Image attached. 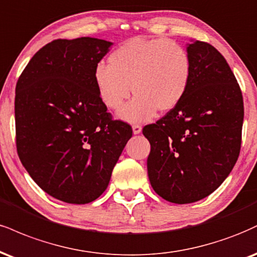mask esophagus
Here are the masks:
<instances>
[{
	"instance_id": "esophagus-1",
	"label": "esophagus",
	"mask_w": 257,
	"mask_h": 257,
	"mask_svg": "<svg viewBox=\"0 0 257 257\" xmlns=\"http://www.w3.org/2000/svg\"><path fill=\"white\" fill-rule=\"evenodd\" d=\"M141 131H142L141 125H139V124H134V125H133V133H134V134H135V135L140 134V133H141Z\"/></svg>"
}]
</instances>
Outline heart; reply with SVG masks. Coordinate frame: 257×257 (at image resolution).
<instances>
[{
    "mask_svg": "<svg viewBox=\"0 0 257 257\" xmlns=\"http://www.w3.org/2000/svg\"><path fill=\"white\" fill-rule=\"evenodd\" d=\"M109 66L98 63L93 80L106 107L119 110L128 122H146L157 110L168 112L181 103L190 85L191 58L184 46L171 39L134 38L110 54Z\"/></svg>",
    "mask_w": 257,
    "mask_h": 257,
    "instance_id": "b5f03b06",
    "label": "heart"
}]
</instances>
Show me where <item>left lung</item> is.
Listing matches in <instances>:
<instances>
[{
    "label": "left lung",
    "mask_w": 257,
    "mask_h": 257,
    "mask_svg": "<svg viewBox=\"0 0 257 257\" xmlns=\"http://www.w3.org/2000/svg\"><path fill=\"white\" fill-rule=\"evenodd\" d=\"M190 85L184 98L142 134L151 144L147 171L164 200L191 203L208 196L232 171L240 151L243 97L214 46L191 42Z\"/></svg>",
    "instance_id": "left-lung-1"
}]
</instances>
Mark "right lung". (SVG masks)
Returning <instances> with one entry per match:
<instances>
[{"label":"right lung","instance_id":"1","mask_svg":"<svg viewBox=\"0 0 257 257\" xmlns=\"http://www.w3.org/2000/svg\"><path fill=\"white\" fill-rule=\"evenodd\" d=\"M111 45L91 37L56 39L31 58L17 82L19 158L33 181L63 202L98 199L132 138L131 125L107 112L93 80Z\"/></svg>","mask_w":257,"mask_h":257}]
</instances>
